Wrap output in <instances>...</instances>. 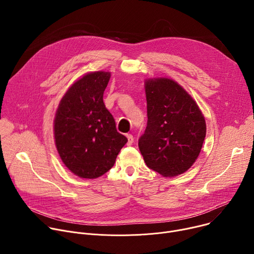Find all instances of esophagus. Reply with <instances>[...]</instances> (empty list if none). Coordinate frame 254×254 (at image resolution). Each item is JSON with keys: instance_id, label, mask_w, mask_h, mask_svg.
I'll use <instances>...</instances> for the list:
<instances>
[{"instance_id": "esophagus-1", "label": "esophagus", "mask_w": 254, "mask_h": 254, "mask_svg": "<svg viewBox=\"0 0 254 254\" xmlns=\"http://www.w3.org/2000/svg\"><path fill=\"white\" fill-rule=\"evenodd\" d=\"M127 144H128V146H131L132 142H133V136H132V134L127 133Z\"/></svg>"}]
</instances>
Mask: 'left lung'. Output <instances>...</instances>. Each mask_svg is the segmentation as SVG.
<instances>
[{
	"instance_id": "obj_1",
	"label": "left lung",
	"mask_w": 254,
	"mask_h": 254,
	"mask_svg": "<svg viewBox=\"0 0 254 254\" xmlns=\"http://www.w3.org/2000/svg\"><path fill=\"white\" fill-rule=\"evenodd\" d=\"M148 123L138 138L146 165L164 177L185 173L197 160L206 123L191 95L169 78L147 79Z\"/></svg>"
}]
</instances>
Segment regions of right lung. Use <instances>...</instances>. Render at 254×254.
I'll list each match as a JSON object with an SVG mask.
<instances>
[{
	"instance_id": "obj_1",
	"label": "right lung",
	"mask_w": 254,
	"mask_h": 254,
	"mask_svg": "<svg viewBox=\"0 0 254 254\" xmlns=\"http://www.w3.org/2000/svg\"><path fill=\"white\" fill-rule=\"evenodd\" d=\"M110 72L96 71L74 82L62 97L54 137L64 165L74 175L95 179L110 171L127 138L120 133L103 102Z\"/></svg>"
}]
</instances>
